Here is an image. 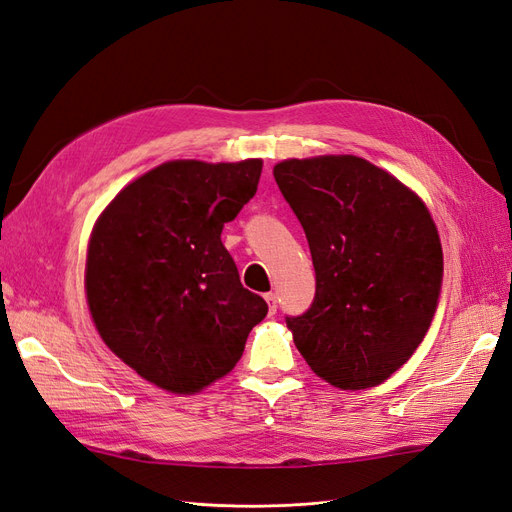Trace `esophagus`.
I'll list each match as a JSON object with an SVG mask.
<instances>
[{"mask_svg": "<svg viewBox=\"0 0 512 512\" xmlns=\"http://www.w3.org/2000/svg\"><path fill=\"white\" fill-rule=\"evenodd\" d=\"M264 301H267V305H269V315H275V311H277V298H275V294L273 292L264 294Z\"/></svg>", "mask_w": 512, "mask_h": 512, "instance_id": "obj_1", "label": "esophagus"}]
</instances>
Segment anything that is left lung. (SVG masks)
Segmentation results:
<instances>
[{"mask_svg": "<svg viewBox=\"0 0 512 512\" xmlns=\"http://www.w3.org/2000/svg\"><path fill=\"white\" fill-rule=\"evenodd\" d=\"M309 241L315 298L288 328L313 373L339 390L390 379L424 341L443 284V248L426 203L354 154L273 167Z\"/></svg>", "mask_w": 512, "mask_h": 512, "instance_id": "obj_1", "label": "left lung"}]
</instances>
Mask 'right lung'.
<instances>
[{"mask_svg":"<svg viewBox=\"0 0 512 512\" xmlns=\"http://www.w3.org/2000/svg\"><path fill=\"white\" fill-rule=\"evenodd\" d=\"M260 158L167 161L105 207L86 248L84 290L103 343L171 394L231 373L269 307L245 290L222 228L258 188Z\"/></svg>","mask_w":512,"mask_h":512,"instance_id":"1","label":"right lung"}]
</instances>
